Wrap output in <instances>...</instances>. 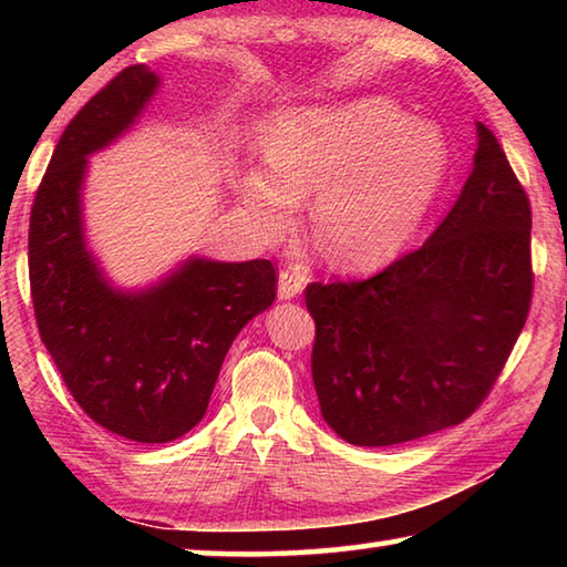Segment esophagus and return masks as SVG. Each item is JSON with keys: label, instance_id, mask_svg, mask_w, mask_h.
Returning <instances> with one entry per match:
<instances>
[{"label": "esophagus", "instance_id": "esophagus-1", "mask_svg": "<svg viewBox=\"0 0 567 567\" xmlns=\"http://www.w3.org/2000/svg\"><path fill=\"white\" fill-rule=\"evenodd\" d=\"M305 287V275L300 270H282L280 272V285H277V295H280V300H292L302 292Z\"/></svg>", "mask_w": 567, "mask_h": 567}]
</instances>
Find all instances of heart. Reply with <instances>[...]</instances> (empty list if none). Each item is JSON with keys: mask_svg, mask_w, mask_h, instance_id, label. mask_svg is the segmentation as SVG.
Listing matches in <instances>:
<instances>
[{"mask_svg": "<svg viewBox=\"0 0 567 567\" xmlns=\"http://www.w3.org/2000/svg\"><path fill=\"white\" fill-rule=\"evenodd\" d=\"M267 167L237 175L239 203L277 237L292 227L297 199H312V227L332 262L370 270L415 233L445 175L443 134L405 120L388 100L332 110H290L262 132Z\"/></svg>", "mask_w": 567, "mask_h": 567, "instance_id": "1", "label": "heart"}]
</instances>
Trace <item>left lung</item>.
I'll return each mask as SVG.
<instances>
[{
	"label": "left lung",
	"instance_id": "8db88e82",
	"mask_svg": "<svg viewBox=\"0 0 567 567\" xmlns=\"http://www.w3.org/2000/svg\"><path fill=\"white\" fill-rule=\"evenodd\" d=\"M427 243L368 280L310 282L312 380L342 440L388 447L460 425L491 395L533 302L530 199L495 134Z\"/></svg>",
	"mask_w": 567,
	"mask_h": 567
}]
</instances>
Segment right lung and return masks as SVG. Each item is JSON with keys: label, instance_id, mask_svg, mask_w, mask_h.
<instances>
[{"label": "right lung", "instance_id": "add662e5", "mask_svg": "<svg viewBox=\"0 0 567 567\" xmlns=\"http://www.w3.org/2000/svg\"><path fill=\"white\" fill-rule=\"evenodd\" d=\"M155 87V72L132 64L74 114L30 215L44 348L76 405L134 443H169L205 417L229 344L277 295L270 260H192L140 295L114 292L92 262L80 217L87 155L127 130Z\"/></svg>", "mask_w": 567, "mask_h": 567}]
</instances>
